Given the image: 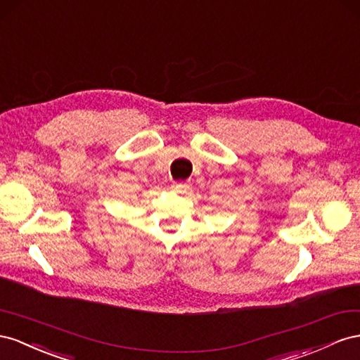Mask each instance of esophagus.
<instances>
[{
  "mask_svg": "<svg viewBox=\"0 0 360 360\" xmlns=\"http://www.w3.org/2000/svg\"><path fill=\"white\" fill-rule=\"evenodd\" d=\"M188 188H190L188 184H184V182H174L172 186V190L176 193H186Z\"/></svg>",
  "mask_w": 360,
  "mask_h": 360,
  "instance_id": "esophagus-1",
  "label": "esophagus"
}]
</instances>
